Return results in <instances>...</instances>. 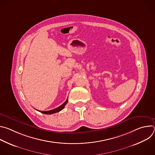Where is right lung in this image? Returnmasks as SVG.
Segmentation results:
<instances>
[{
	"label": "right lung",
	"instance_id": "add662e5",
	"mask_svg": "<svg viewBox=\"0 0 155 155\" xmlns=\"http://www.w3.org/2000/svg\"><path fill=\"white\" fill-rule=\"evenodd\" d=\"M68 102V99H67V100H66V101H65V102L63 103L61 105H60L59 107H57V108H54V109H53V110H48V111H40V110H38V111L40 112H41V113H42V114H47V115L53 114H54V113L59 112L61 111V110H62L64 108L65 105L66 104H67Z\"/></svg>",
	"mask_w": 155,
	"mask_h": 155
}]
</instances>
